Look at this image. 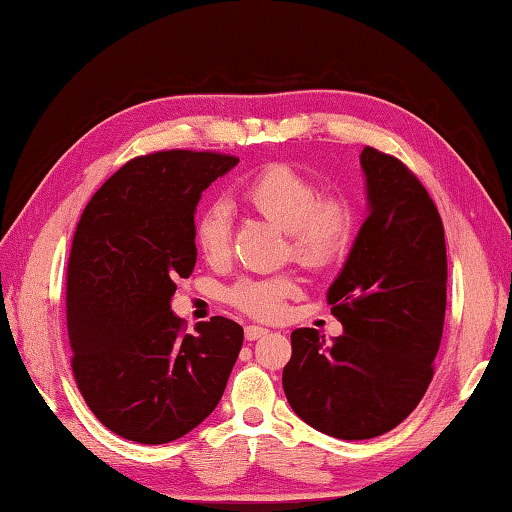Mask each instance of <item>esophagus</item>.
I'll return each mask as SVG.
<instances>
[{
    "label": "esophagus",
    "mask_w": 512,
    "mask_h": 512,
    "mask_svg": "<svg viewBox=\"0 0 512 512\" xmlns=\"http://www.w3.org/2000/svg\"><path fill=\"white\" fill-rule=\"evenodd\" d=\"M244 334H246L248 341H257V339H262V336H266L268 330L262 328V325H246Z\"/></svg>",
    "instance_id": "1"
}]
</instances>
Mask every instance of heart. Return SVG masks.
<instances>
[{
  "mask_svg": "<svg viewBox=\"0 0 512 512\" xmlns=\"http://www.w3.org/2000/svg\"><path fill=\"white\" fill-rule=\"evenodd\" d=\"M242 198L264 220L286 231L290 255L301 266L328 268L339 262L352 242L356 215L350 200L319 195L314 180L286 162L268 165L250 178ZM193 242L204 262H224L231 250V211L226 204H209L195 217ZM297 290L292 275L242 279L228 290V301L253 317L275 319Z\"/></svg>",
  "mask_w": 512,
  "mask_h": 512,
  "instance_id": "b5f03b06",
  "label": "heart"
}]
</instances>
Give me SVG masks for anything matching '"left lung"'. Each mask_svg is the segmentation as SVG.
Returning <instances> with one entry per match:
<instances>
[{"mask_svg":"<svg viewBox=\"0 0 512 512\" xmlns=\"http://www.w3.org/2000/svg\"><path fill=\"white\" fill-rule=\"evenodd\" d=\"M369 215L328 290L343 334H290L292 411L339 440L383 436L418 407L433 378L447 310V244L436 204L407 165L365 147Z\"/></svg>","mask_w":512,"mask_h":512,"instance_id":"1","label":"left lung"}]
</instances>
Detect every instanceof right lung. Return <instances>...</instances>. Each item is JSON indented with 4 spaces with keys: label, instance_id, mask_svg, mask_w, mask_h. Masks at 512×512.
I'll list each match as a JSON object with an SVG mask.
<instances>
[{
    "label": "right lung",
    "instance_id": "obj_1",
    "mask_svg": "<svg viewBox=\"0 0 512 512\" xmlns=\"http://www.w3.org/2000/svg\"><path fill=\"white\" fill-rule=\"evenodd\" d=\"M239 162L215 151L138 156L92 195L65 273L76 387L116 436L182 438L211 416L242 350L244 330L213 317L184 332L171 312L176 281L193 273V215L202 191Z\"/></svg>",
    "mask_w": 512,
    "mask_h": 512
}]
</instances>
